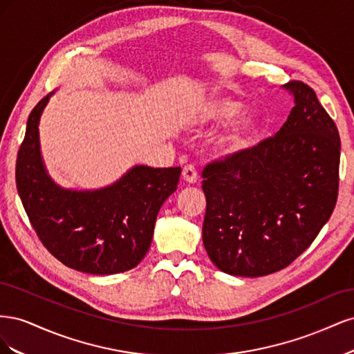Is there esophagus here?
Wrapping results in <instances>:
<instances>
[{
  "label": "esophagus",
  "instance_id": "obj_1",
  "mask_svg": "<svg viewBox=\"0 0 354 354\" xmlns=\"http://www.w3.org/2000/svg\"><path fill=\"white\" fill-rule=\"evenodd\" d=\"M181 176H183V178L187 181V183H196V181H198V171H196L194 164L185 165Z\"/></svg>",
  "mask_w": 354,
  "mask_h": 354
}]
</instances>
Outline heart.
<instances>
[{"mask_svg":"<svg viewBox=\"0 0 354 354\" xmlns=\"http://www.w3.org/2000/svg\"><path fill=\"white\" fill-rule=\"evenodd\" d=\"M242 111V104L230 97H212L198 111L196 121L201 124L208 122H227L236 118ZM260 131V120L255 113L241 116L229 130L221 134L217 140L218 151L223 155H234L245 151L252 138Z\"/></svg>","mask_w":354,"mask_h":354,"instance_id":"heart-1","label":"heart"}]
</instances>
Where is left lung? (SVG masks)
Listing matches in <instances>:
<instances>
[{
  "instance_id": "1",
  "label": "left lung",
  "mask_w": 354,
  "mask_h": 354,
  "mask_svg": "<svg viewBox=\"0 0 354 354\" xmlns=\"http://www.w3.org/2000/svg\"><path fill=\"white\" fill-rule=\"evenodd\" d=\"M295 106L273 137L202 169V241L224 273L279 272L316 239L335 208L339 134L312 87L289 81Z\"/></svg>"
}]
</instances>
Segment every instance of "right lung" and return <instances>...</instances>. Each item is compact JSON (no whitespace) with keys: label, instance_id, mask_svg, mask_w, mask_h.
<instances>
[{"label":"right lung","instance_id":"1","mask_svg":"<svg viewBox=\"0 0 354 354\" xmlns=\"http://www.w3.org/2000/svg\"><path fill=\"white\" fill-rule=\"evenodd\" d=\"M48 97L29 113L16 160V186L32 227L48 252L75 270H130L151 248L159 208L177 189L181 168L140 165L102 190L60 189L47 176L39 152L38 122Z\"/></svg>","mask_w":354,"mask_h":354}]
</instances>
